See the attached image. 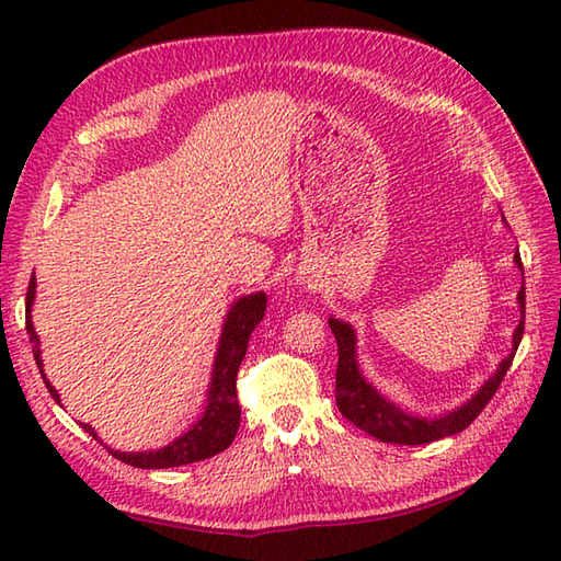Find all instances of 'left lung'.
I'll list each match as a JSON object with an SVG mask.
<instances>
[{
  "label": "left lung",
  "instance_id": "obj_1",
  "mask_svg": "<svg viewBox=\"0 0 561 561\" xmlns=\"http://www.w3.org/2000/svg\"><path fill=\"white\" fill-rule=\"evenodd\" d=\"M514 262L523 272V262L518 253L514 255ZM518 306H520V323L514 330V347H511V354L506 359H502L496 374L490 380H484V386L474 392L468 402L444 416H436V420L414 416L410 412L400 410L396 402H390L380 396V392L368 383L364 374L359 371L354 328L350 323H344V320L330 318V328H332V335L337 340V354H340L337 374H335V400H337L340 412L347 416L354 426H359L368 436L383 440V444L420 446V444H432V440L462 432V428L470 426L474 422V416L486 408V402L494 398V392L499 386H502L511 362H514L516 350L523 337V325H526V282H523V287L518 291Z\"/></svg>",
  "mask_w": 561,
  "mask_h": 561
}]
</instances>
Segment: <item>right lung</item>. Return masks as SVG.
Masks as SVG:
<instances>
[{
    "instance_id": "right-lung-1",
    "label": "right lung",
    "mask_w": 561,
    "mask_h": 561,
    "mask_svg": "<svg viewBox=\"0 0 561 561\" xmlns=\"http://www.w3.org/2000/svg\"><path fill=\"white\" fill-rule=\"evenodd\" d=\"M35 299V274L28 282L26 291V332L33 342V356L35 364L41 368V376L45 380L47 390H50L53 400L59 402L57 390L50 386V380L45 378L43 371V359H41V340L33 330L31 320V308ZM267 308V296L257 291L250 296H241L233 306L229 316L224 320L217 359H214V371H211V383L207 390V408L202 412L199 420L187 428L183 436H178L173 444L159 450H141V453H123L113 450L108 453L113 458L123 460L133 468H145V470H161V468H178V465L197 462L217 456V453L226 450L236 438L238 426H241V408H238V396H236V376L238 366H241L243 356L248 352V340L253 335L255 325L265 316ZM83 432H89L93 438H99L93 432L91 424H81Z\"/></svg>"
}]
</instances>
